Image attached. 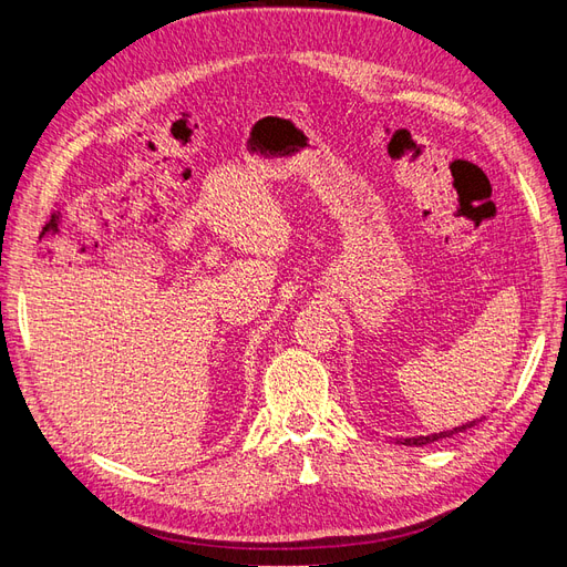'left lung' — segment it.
Wrapping results in <instances>:
<instances>
[{
    "instance_id": "8db88e82",
    "label": "left lung",
    "mask_w": 567,
    "mask_h": 567,
    "mask_svg": "<svg viewBox=\"0 0 567 567\" xmlns=\"http://www.w3.org/2000/svg\"><path fill=\"white\" fill-rule=\"evenodd\" d=\"M473 425H477V421H471V423H463V425H458V427H452V431H444V433H433V435H421V437H404V440H398L400 444H406V447H423V444H431V442H435V440H442V437H452V435H456V433H463V431H468V427H473Z\"/></svg>"
}]
</instances>
